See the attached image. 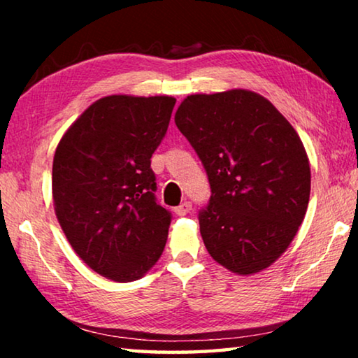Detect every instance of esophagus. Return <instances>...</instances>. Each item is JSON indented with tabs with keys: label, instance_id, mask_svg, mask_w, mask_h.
<instances>
[{
	"label": "esophagus",
	"instance_id": "esophagus-1",
	"mask_svg": "<svg viewBox=\"0 0 358 358\" xmlns=\"http://www.w3.org/2000/svg\"><path fill=\"white\" fill-rule=\"evenodd\" d=\"M191 208H192V203H191L189 201H185L183 203H180L178 207L175 208V215H178V216H185V215L189 213Z\"/></svg>",
	"mask_w": 358,
	"mask_h": 358
}]
</instances>
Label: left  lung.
<instances>
[{"mask_svg":"<svg viewBox=\"0 0 358 358\" xmlns=\"http://www.w3.org/2000/svg\"><path fill=\"white\" fill-rule=\"evenodd\" d=\"M175 124L210 181V201L199 211L210 256L238 275L270 266L310 202V161L299 134L268 99L248 90L187 96Z\"/></svg>","mask_w":358,"mask_h":358,"instance_id":"left-lung-1","label":"left lung"}]
</instances>
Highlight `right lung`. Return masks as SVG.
Listing matches in <instances>:
<instances>
[{"mask_svg":"<svg viewBox=\"0 0 358 358\" xmlns=\"http://www.w3.org/2000/svg\"><path fill=\"white\" fill-rule=\"evenodd\" d=\"M177 99L113 94L96 101L59 141L53 205L66 238L107 280L142 278L164 251L171 211L156 202L151 155Z\"/></svg>","mask_w":358,"mask_h":358,"instance_id":"obj_1","label":"right lung"}]
</instances>
